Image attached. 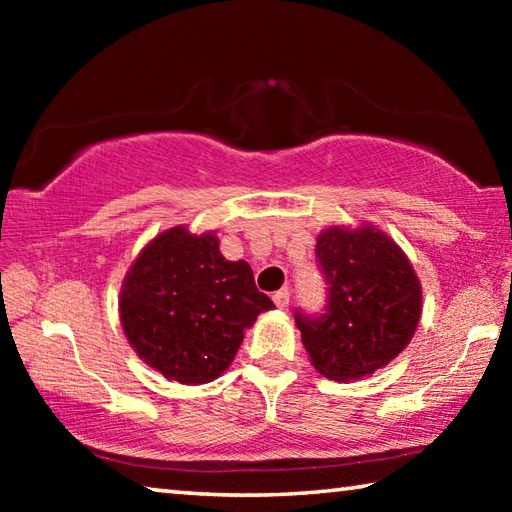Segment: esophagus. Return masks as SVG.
<instances>
[{
    "instance_id": "obj_1",
    "label": "esophagus",
    "mask_w": 512,
    "mask_h": 512,
    "mask_svg": "<svg viewBox=\"0 0 512 512\" xmlns=\"http://www.w3.org/2000/svg\"><path fill=\"white\" fill-rule=\"evenodd\" d=\"M273 302L277 309H289V302H291L289 289H280L277 293H273Z\"/></svg>"
}]
</instances>
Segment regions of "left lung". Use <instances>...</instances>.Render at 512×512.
Instances as JSON below:
<instances>
[{
    "instance_id": "left-lung-1",
    "label": "left lung",
    "mask_w": 512,
    "mask_h": 512,
    "mask_svg": "<svg viewBox=\"0 0 512 512\" xmlns=\"http://www.w3.org/2000/svg\"><path fill=\"white\" fill-rule=\"evenodd\" d=\"M327 300L320 314L296 309L302 345L320 375L350 381L395 359L422 311L418 275L393 239L375 228H327L316 241Z\"/></svg>"
}]
</instances>
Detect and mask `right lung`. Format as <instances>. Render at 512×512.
Wrapping results in <instances>:
<instances>
[{"mask_svg":"<svg viewBox=\"0 0 512 512\" xmlns=\"http://www.w3.org/2000/svg\"><path fill=\"white\" fill-rule=\"evenodd\" d=\"M275 305L255 287L248 262H228L212 232L173 228L155 237L128 271L119 314L135 352L180 384L221 375L244 329Z\"/></svg>","mask_w":512,"mask_h":512,"instance_id":"1","label":"right lung"}]
</instances>
